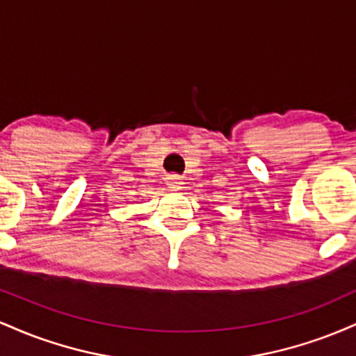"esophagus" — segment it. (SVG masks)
<instances>
[{"mask_svg": "<svg viewBox=\"0 0 356 356\" xmlns=\"http://www.w3.org/2000/svg\"><path fill=\"white\" fill-rule=\"evenodd\" d=\"M182 177L177 174H170L169 177H167V186H169L170 191H179L182 189Z\"/></svg>", "mask_w": 356, "mask_h": 356, "instance_id": "esophagus-1", "label": "esophagus"}]
</instances>
